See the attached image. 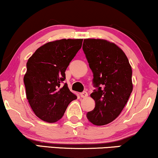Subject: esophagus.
<instances>
[{
    "instance_id": "esophagus-1",
    "label": "esophagus",
    "mask_w": 158,
    "mask_h": 158,
    "mask_svg": "<svg viewBox=\"0 0 158 158\" xmlns=\"http://www.w3.org/2000/svg\"><path fill=\"white\" fill-rule=\"evenodd\" d=\"M80 95H81V98H87V96H88V94H87V92L84 91L81 93H80Z\"/></svg>"
}]
</instances>
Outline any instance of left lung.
<instances>
[{"instance_id": "obj_1", "label": "left lung", "mask_w": 158, "mask_h": 158, "mask_svg": "<svg viewBox=\"0 0 158 158\" xmlns=\"http://www.w3.org/2000/svg\"><path fill=\"white\" fill-rule=\"evenodd\" d=\"M82 49L97 87L90 95L95 106L87 117L95 125H107L120 114L132 93V69L125 52L107 40L84 39Z\"/></svg>"}]
</instances>
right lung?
Returning <instances> with one entry per match:
<instances>
[{
	"label": "right lung",
	"mask_w": 158,
	"mask_h": 158,
	"mask_svg": "<svg viewBox=\"0 0 158 158\" xmlns=\"http://www.w3.org/2000/svg\"><path fill=\"white\" fill-rule=\"evenodd\" d=\"M83 39L50 41L36 49L27 63L24 76L26 97L39 119L55 123L63 117L68 106L77 99L67 84L65 70L81 49Z\"/></svg>",
	"instance_id": "right-lung-1"
}]
</instances>
